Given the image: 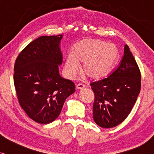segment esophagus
Instances as JSON below:
<instances>
[{"mask_svg":"<svg viewBox=\"0 0 154 154\" xmlns=\"http://www.w3.org/2000/svg\"><path fill=\"white\" fill-rule=\"evenodd\" d=\"M84 88H85V85L82 84H78L76 85V89H77V90H82Z\"/></svg>","mask_w":154,"mask_h":154,"instance_id":"34e87169","label":"esophagus"}]
</instances>
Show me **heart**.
Here are the masks:
<instances>
[{
    "label": "heart",
    "mask_w": 154,
    "mask_h": 154,
    "mask_svg": "<svg viewBox=\"0 0 154 154\" xmlns=\"http://www.w3.org/2000/svg\"><path fill=\"white\" fill-rule=\"evenodd\" d=\"M119 58L114 44L98 39H85L75 46L73 54L66 57L65 68L68 76L75 77L83 63V72L94 80L104 79L112 72Z\"/></svg>",
    "instance_id": "obj_1"
}]
</instances>
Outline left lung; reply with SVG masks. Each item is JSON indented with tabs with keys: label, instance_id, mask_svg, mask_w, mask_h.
Returning <instances> with one entry per match:
<instances>
[{
	"label": "left lung",
	"instance_id": "left-lung-1",
	"mask_svg": "<svg viewBox=\"0 0 154 154\" xmlns=\"http://www.w3.org/2000/svg\"><path fill=\"white\" fill-rule=\"evenodd\" d=\"M140 72L128 45L120 65L108 77L90 84L95 94L93 119L104 128L117 126L128 117L140 90Z\"/></svg>",
	"mask_w": 154,
	"mask_h": 154
}]
</instances>
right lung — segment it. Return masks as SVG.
Here are the masks:
<instances>
[{"mask_svg":"<svg viewBox=\"0 0 154 154\" xmlns=\"http://www.w3.org/2000/svg\"><path fill=\"white\" fill-rule=\"evenodd\" d=\"M62 37H38L22 50L15 62L14 80L19 104L29 118L41 124L56 120L66 98L75 92L73 82L59 75Z\"/></svg>","mask_w":154,"mask_h":154,"instance_id":"obj_1","label":"right lung"}]
</instances>
